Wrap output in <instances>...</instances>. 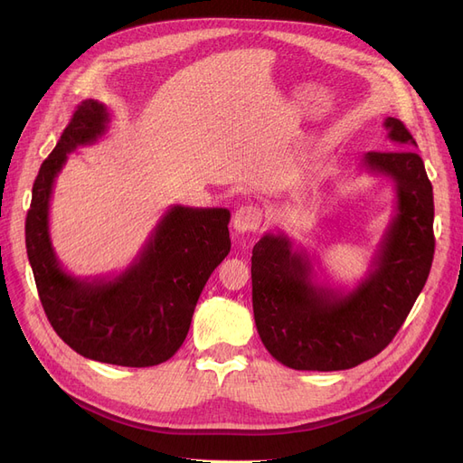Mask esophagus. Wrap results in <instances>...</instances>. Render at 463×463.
<instances>
[{
	"label": "esophagus",
	"instance_id": "34e87169",
	"mask_svg": "<svg viewBox=\"0 0 463 463\" xmlns=\"http://www.w3.org/2000/svg\"><path fill=\"white\" fill-rule=\"evenodd\" d=\"M262 223V210L253 204H245L235 210L233 214V230L240 233L257 232Z\"/></svg>",
	"mask_w": 463,
	"mask_h": 463
}]
</instances>
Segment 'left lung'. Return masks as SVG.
<instances>
[{
	"label": "left lung",
	"mask_w": 463,
	"mask_h": 463,
	"mask_svg": "<svg viewBox=\"0 0 463 463\" xmlns=\"http://www.w3.org/2000/svg\"><path fill=\"white\" fill-rule=\"evenodd\" d=\"M392 143L403 150L367 152L359 170L386 177L396 214L371 270L349 291L318 284L313 259L288 235L264 233L253 247V313L269 354L296 371H344L378 355L392 342L421 293L434 255V203L425 164L405 125L386 118Z\"/></svg>",
	"instance_id": "1"
}]
</instances>
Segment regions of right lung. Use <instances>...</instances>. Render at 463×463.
<instances>
[{"instance_id":"right-lung-1","label":"right lung","mask_w":463,"mask_h":463,"mask_svg":"<svg viewBox=\"0 0 463 463\" xmlns=\"http://www.w3.org/2000/svg\"><path fill=\"white\" fill-rule=\"evenodd\" d=\"M108 108L85 100L42 162L24 237L38 296L60 338L87 359L152 367L185 342L210 274L230 253V210L175 204L123 272L77 278L65 272L50 237V199L67 156L108 129Z\"/></svg>"}]
</instances>
